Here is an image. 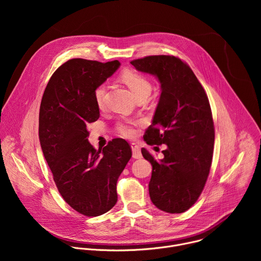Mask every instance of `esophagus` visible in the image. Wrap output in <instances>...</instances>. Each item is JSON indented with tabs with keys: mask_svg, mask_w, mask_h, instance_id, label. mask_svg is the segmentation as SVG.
<instances>
[{
	"mask_svg": "<svg viewBox=\"0 0 261 261\" xmlns=\"http://www.w3.org/2000/svg\"><path fill=\"white\" fill-rule=\"evenodd\" d=\"M131 148H132V157L134 159H140L142 157L140 147L136 143H132L131 144Z\"/></svg>",
	"mask_w": 261,
	"mask_h": 261,
	"instance_id": "obj_1",
	"label": "esophagus"
}]
</instances>
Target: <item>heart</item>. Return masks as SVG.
Segmentation results:
<instances>
[{"instance_id": "b5f03b06", "label": "heart", "mask_w": 261, "mask_h": 261, "mask_svg": "<svg viewBox=\"0 0 261 261\" xmlns=\"http://www.w3.org/2000/svg\"><path fill=\"white\" fill-rule=\"evenodd\" d=\"M122 81L128 86V88L131 90L135 98H138L140 96H148L152 91V85L146 77H144L142 74L136 72L127 70L122 73ZM105 92L106 87L104 84L98 85L94 90V99L96 104L99 107H102L105 102ZM137 125V122L125 120L123 122H120L118 124V131L121 135L124 137H133L136 133L135 126Z\"/></svg>"}]
</instances>
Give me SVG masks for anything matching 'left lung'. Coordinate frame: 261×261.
Instances as JSON below:
<instances>
[{
  "label": "left lung",
  "mask_w": 261,
  "mask_h": 261,
  "mask_svg": "<svg viewBox=\"0 0 261 261\" xmlns=\"http://www.w3.org/2000/svg\"><path fill=\"white\" fill-rule=\"evenodd\" d=\"M131 64L161 84L153 123L143 139L151 145L166 144L164 158L157 161L141 148L153 166L151 200L166 213H184L200 196L212 165L215 131L208 98L192 69L176 57L148 56Z\"/></svg>",
  "instance_id": "1"
}]
</instances>
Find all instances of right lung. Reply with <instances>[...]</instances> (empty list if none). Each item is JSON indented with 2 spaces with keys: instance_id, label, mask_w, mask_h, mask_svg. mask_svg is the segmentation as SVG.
Listing matches in <instances>:
<instances>
[{
  "instance_id": "obj_1",
  "label": "right lung",
  "mask_w": 261,
  "mask_h": 261,
  "mask_svg": "<svg viewBox=\"0 0 261 261\" xmlns=\"http://www.w3.org/2000/svg\"><path fill=\"white\" fill-rule=\"evenodd\" d=\"M120 65L119 61L69 60L55 71L41 100L39 139L44 158L64 200L88 217L115 206L118 178L132 156L122 138L102 150L88 140V125L100 117L94 90Z\"/></svg>"
}]
</instances>
